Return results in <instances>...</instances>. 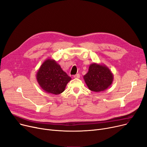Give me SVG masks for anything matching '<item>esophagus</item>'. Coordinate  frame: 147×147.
<instances>
[{"label":"esophagus","instance_id":"obj_1","mask_svg":"<svg viewBox=\"0 0 147 147\" xmlns=\"http://www.w3.org/2000/svg\"><path fill=\"white\" fill-rule=\"evenodd\" d=\"M74 77L75 78H80V75L79 74H77L75 75L74 76Z\"/></svg>","mask_w":147,"mask_h":147}]
</instances>
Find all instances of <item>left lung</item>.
Returning a JSON list of instances; mask_svg holds the SVG:
<instances>
[{
  "mask_svg": "<svg viewBox=\"0 0 147 147\" xmlns=\"http://www.w3.org/2000/svg\"><path fill=\"white\" fill-rule=\"evenodd\" d=\"M83 78L91 91L100 92L107 90L112 84L114 75L106 65L93 63L90 65L88 72Z\"/></svg>",
  "mask_w": 147,
  "mask_h": 147,
  "instance_id": "left-lung-1",
  "label": "left lung"
}]
</instances>
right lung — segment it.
Wrapping results in <instances>:
<instances>
[{"instance_id":"1","label":"right lung","mask_w":147,"mask_h":147,"mask_svg":"<svg viewBox=\"0 0 147 147\" xmlns=\"http://www.w3.org/2000/svg\"><path fill=\"white\" fill-rule=\"evenodd\" d=\"M71 79L54 59L45 60L36 73V80L42 89L56 95L64 92Z\"/></svg>"}]
</instances>
